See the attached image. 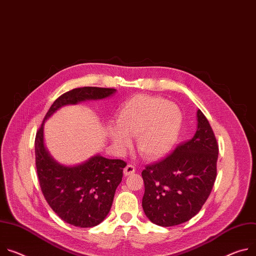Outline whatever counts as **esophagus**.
Returning <instances> with one entry per match:
<instances>
[{
    "label": "esophagus",
    "instance_id": "34e87169",
    "mask_svg": "<svg viewBox=\"0 0 256 256\" xmlns=\"http://www.w3.org/2000/svg\"><path fill=\"white\" fill-rule=\"evenodd\" d=\"M134 172H136V168H134V166H132V164H128V166H126L124 168V174L126 176H128L132 174Z\"/></svg>",
    "mask_w": 256,
    "mask_h": 256
}]
</instances>
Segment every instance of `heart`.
<instances>
[{
	"label": "heart",
	"instance_id": "1",
	"mask_svg": "<svg viewBox=\"0 0 256 256\" xmlns=\"http://www.w3.org/2000/svg\"><path fill=\"white\" fill-rule=\"evenodd\" d=\"M115 126H108V136L120 152L136 136V149L143 157L155 160L164 157L176 144L182 126L180 107L166 99L138 95L124 102L115 114Z\"/></svg>",
	"mask_w": 256,
	"mask_h": 256
}]
</instances>
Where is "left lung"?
<instances>
[{
  "label": "left lung",
  "instance_id": "1",
  "mask_svg": "<svg viewBox=\"0 0 256 256\" xmlns=\"http://www.w3.org/2000/svg\"><path fill=\"white\" fill-rule=\"evenodd\" d=\"M196 116L197 128L191 140L142 172V206L155 224L172 226L188 222L200 212L212 190L218 146L201 110Z\"/></svg>",
  "mask_w": 256,
  "mask_h": 256
}]
</instances>
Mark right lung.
I'll return each mask as SVG.
<instances>
[{
  "mask_svg": "<svg viewBox=\"0 0 256 256\" xmlns=\"http://www.w3.org/2000/svg\"><path fill=\"white\" fill-rule=\"evenodd\" d=\"M115 92V88L96 86L65 92L50 107L36 132V166L44 197L62 220L74 226L92 228L106 218L126 164L97 154L76 166L61 164L46 148L44 122L66 105L106 99Z\"/></svg>",
  "mask_w": 256,
  "mask_h": 256,
  "instance_id": "add662e5",
  "label": "right lung"
}]
</instances>
